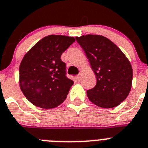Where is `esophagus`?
I'll use <instances>...</instances> for the list:
<instances>
[{
  "mask_svg": "<svg viewBox=\"0 0 148 148\" xmlns=\"http://www.w3.org/2000/svg\"><path fill=\"white\" fill-rule=\"evenodd\" d=\"M76 78H77V79L78 81H79V80L81 79V74H78V75L76 77Z\"/></svg>",
  "mask_w": 148,
  "mask_h": 148,
  "instance_id": "34e87169",
  "label": "esophagus"
}]
</instances>
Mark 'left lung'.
I'll use <instances>...</instances> for the list:
<instances>
[{"mask_svg": "<svg viewBox=\"0 0 148 148\" xmlns=\"http://www.w3.org/2000/svg\"><path fill=\"white\" fill-rule=\"evenodd\" d=\"M76 40L84 51L97 83L87 91L91 102L102 108L119 106L127 98L133 81L129 60L111 40L100 35L82 36Z\"/></svg>", "mask_w": 148, "mask_h": 148, "instance_id": "obj_1", "label": "left lung"}]
</instances>
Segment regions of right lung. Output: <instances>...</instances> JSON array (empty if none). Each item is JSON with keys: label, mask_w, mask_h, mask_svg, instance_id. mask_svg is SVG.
<instances>
[{"label": "right lung", "mask_w": 148, "mask_h": 148, "mask_svg": "<svg viewBox=\"0 0 148 148\" xmlns=\"http://www.w3.org/2000/svg\"><path fill=\"white\" fill-rule=\"evenodd\" d=\"M75 41L74 37H44L24 55L19 66V86L33 105L53 109L66 98L74 82L66 77L62 53Z\"/></svg>", "instance_id": "1"}]
</instances>
